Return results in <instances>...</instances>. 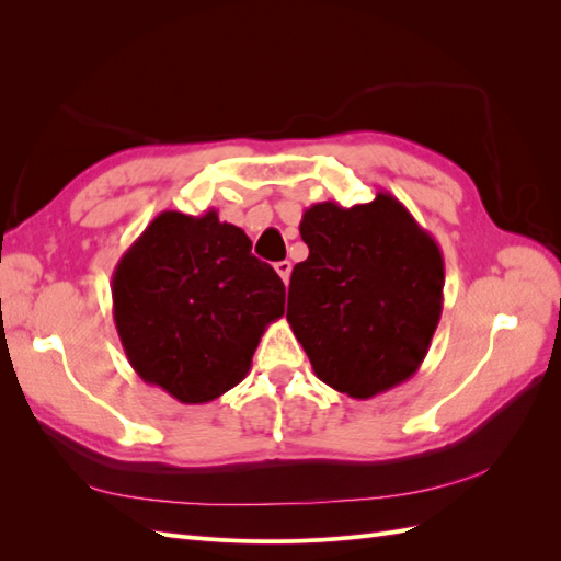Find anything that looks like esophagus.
<instances>
[{
  "label": "esophagus",
  "mask_w": 561,
  "mask_h": 561,
  "mask_svg": "<svg viewBox=\"0 0 561 561\" xmlns=\"http://www.w3.org/2000/svg\"><path fill=\"white\" fill-rule=\"evenodd\" d=\"M276 274L283 278V283L287 285V283H290V274H293V264L290 262H287V260H283V262H278L276 264Z\"/></svg>",
  "instance_id": "esophagus-1"
}]
</instances>
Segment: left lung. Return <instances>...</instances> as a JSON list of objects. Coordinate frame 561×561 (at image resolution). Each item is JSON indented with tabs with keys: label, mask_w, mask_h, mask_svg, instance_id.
Segmentation results:
<instances>
[{
	"label": "left lung",
	"mask_w": 561,
	"mask_h": 561,
	"mask_svg": "<svg viewBox=\"0 0 561 561\" xmlns=\"http://www.w3.org/2000/svg\"><path fill=\"white\" fill-rule=\"evenodd\" d=\"M299 233L309 257L293 268L287 322L316 377L355 400L414 377L445 299L433 236L388 192L351 208L313 203Z\"/></svg>",
	"instance_id": "8db88e82"
}]
</instances>
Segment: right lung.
<instances>
[{"mask_svg":"<svg viewBox=\"0 0 561 561\" xmlns=\"http://www.w3.org/2000/svg\"><path fill=\"white\" fill-rule=\"evenodd\" d=\"M217 210H163L112 274V313L130 367L184 404L241 383L264 330L285 313V285Z\"/></svg>","mask_w":561,"mask_h":561,"instance_id":"add662e5","label":"right lung"}]
</instances>
